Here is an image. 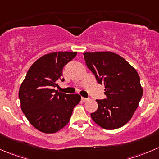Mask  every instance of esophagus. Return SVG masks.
<instances>
[{"mask_svg": "<svg viewBox=\"0 0 159 159\" xmlns=\"http://www.w3.org/2000/svg\"><path fill=\"white\" fill-rule=\"evenodd\" d=\"M88 98H84V97H81V101L83 102H86V101H88Z\"/></svg>", "mask_w": 159, "mask_h": 159, "instance_id": "obj_1", "label": "esophagus"}]
</instances>
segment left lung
<instances>
[{
  "mask_svg": "<svg viewBox=\"0 0 159 159\" xmlns=\"http://www.w3.org/2000/svg\"><path fill=\"white\" fill-rule=\"evenodd\" d=\"M89 70L98 84L105 85L106 98L96 100L98 109L91 113L94 122L106 130L125 125L138 108L143 89L137 70L116 53H84Z\"/></svg>",
  "mask_w": 159,
  "mask_h": 159,
  "instance_id": "left-lung-1",
  "label": "left lung"
}]
</instances>
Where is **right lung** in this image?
<instances>
[{
    "mask_svg": "<svg viewBox=\"0 0 159 159\" xmlns=\"http://www.w3.org/2000/svg\"><path fill=\"white\" fill-rule=\"evenodd\" d=\"M77 52H54L39 58L28 70L20 86L18 97L23 113L39 131L53 134L70 121L72 112L81 101L78 94L58 92L54 88L64 81L63 68Z\"/></svg>",
    "mask_w": 159,
    "mask_h": 159,
    "instance_id": "add662e5",
    "label": "right lung"
}]
</instances>
